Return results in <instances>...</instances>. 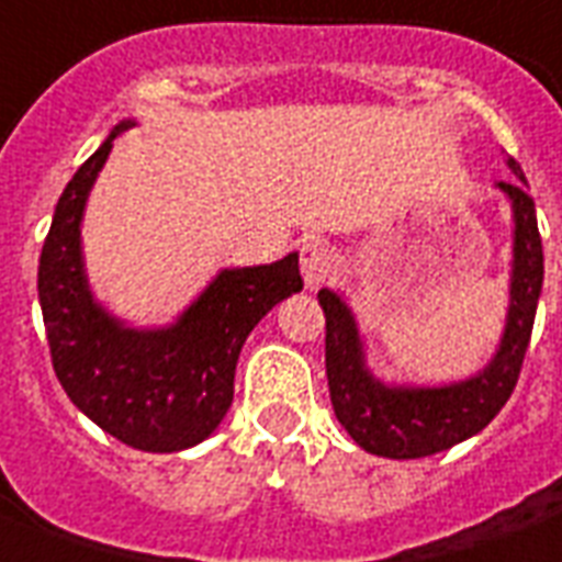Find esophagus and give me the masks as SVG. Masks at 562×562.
<instances>
[{
    "instance_id": "esophagus-1",
    "label": "esophagus",
    "mask_w": 562,
    "mask_h": 562,
    "mask_svg": "<svg viewBox=\"0 0 562 562\" xmlns=\"http://www.w3.org/2000/svg\"><path fill=\"white\" fill-rule=\"evenodd\" d=\"M329 268H333V250L321 238H306L300 245V273L306 280V289H317L324 285V280L329 277Z\"/></svg>"
}]
</instances>
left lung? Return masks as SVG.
Segmentation results:
<instances>
[{
	"label": "left lung",
	"instance_id": "1",
	"mask_svg": "<svg viewBox=\"0 0 562 562\" xmlns=\"http://www.w3.org/2000/svg\"><path fill=\"white\" fill-rule=\"evenodd\" d=\"M514 183H498L514 210V262L505 333L496 356L470 379L449 384H387L368 368L364 338L347 300L333 289L317 291L326 315V379L335 417L370 454L411 461L446 452L479 435L510 400L542 291V238L522 166L507 157Z\"/></svg>",
	"mask_w": 562,
	"mask_h": 562
}]
</instances>
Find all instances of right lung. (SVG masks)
<instances>
[{
  "mask_svg": "<svg viewBox=\"0 0 562 562\" xmlns=\"http://www.w3.org/2000/svg\"><path fill=\"white\" fill-rule=\"evenodd\" d=\"M119 122L75 171L40 254L37 291L52 364L75 408L143 452H183L218 428L233 402L238 352L254 326L303 289L297 254L254 268H224L169 326L136 329L92 297L81 221Z\"/></svg>",
  "mask_w": 562,
  "mask_h": 562,
  "instance_id": "right-lung-1",
  "label": "right lung"
}]
</instances>
